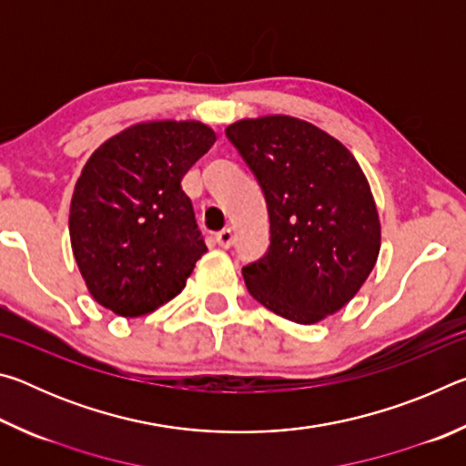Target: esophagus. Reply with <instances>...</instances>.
Returning a JSON list of instances; mask_svg holds the SVG:
<instances>
[{
	"mask_svg": "<svg viewBox=\"0 0 466 466\" xmlns=\"http://www.w3.org/2000/svg\"><path fill=\"white\" fill-rule=\"evenodd\" d=\"M216 242H218L222 248H230L232 242H234V234H232L230 228H224L222 232H218V234H216Z\"/></svg>",
	"mask_w": 466,
	"mask_h": 466,
	"instance_id": "1",
	"label": "esophagus"
}]
</instances>
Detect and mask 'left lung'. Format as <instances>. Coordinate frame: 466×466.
Segmentation results:
<instances>
[{"label": "left lung", "instance_id": "obj_1", "mask_svg": "<svg viewBox=\"0 0 466 466\" xmlns=\"http://www.w3.org/2000/svg\"><path fill=\"white\" fill-rule=\"evenodd\" d=\"M226 136L269 209V250L242 267L250 296L298 325L341 310L380 252V219L358 160L327 131L288 115L236 121Z\"/></svg>", "mask_w": 466, "mask_h": 466}]
</instances>
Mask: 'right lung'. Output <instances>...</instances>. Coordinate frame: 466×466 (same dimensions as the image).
Instances as JSON below:
<instances>
[{
  "label": "right lung",
  "instance_id": "add662e5",
  "mask_svg": "<svg viewBox=\"0 0 466 466\" xmlns=\"http://www.w3.org/2000/svg\"><path fill=\"white\" fill-rule=\"evenodd\" d=\"M214 141L199 121H147L106 139L86 162L69 238L100 306L131 319L183 291L208 247L180 180Z\"/></svg>",
  "mask_w": 466,
  "mask_h": 466
}]
</instances>
